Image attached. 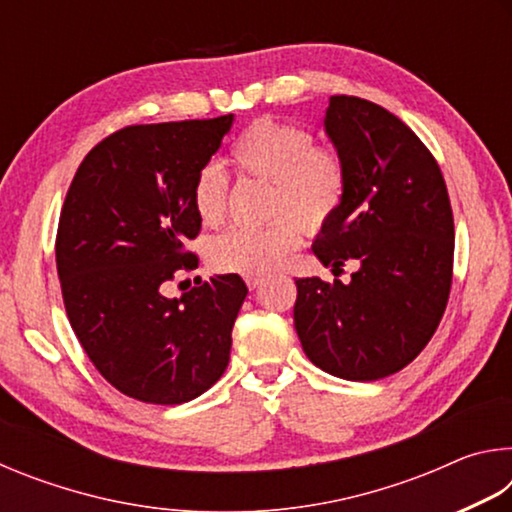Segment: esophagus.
Here are the masks:
<instances>
[{"label":"esophagus","mask_w":512,"mask_h":512,"mask_svg":"<svg viewBox=\"0 0 512 512\" xmlns=\"http://www.w3.org/2000/svg\"><path fill=\"white\" fill-rule=\"evenodd\" d=\"M246 284L255 291V289H259L264 284V277H246Z\"/></svg>","instance_id":"1"}]
</instances>
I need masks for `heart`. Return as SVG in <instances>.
<instances>
[{"instance_id":"b5f03b06","label":"heart","mask_w":512,"mask_h":512,"mask_svg":"<svg viewBox=\"0 0 512 512\" xmlns=\"http://www.w3.org/2000/svg\"><path fill=\"white\" fill-rule=\"evenodd\" d=\"M232 160L250 176L273 183V212L262 228H230L214 237L207 259L221 273L262 277L280 268L300 244V224L318 230L332 219L348 189V171L339 153L314 146L307 128L262 119L241 133ZM194 207L203 223L214 225L228 207V178L219 164H205L194 183Z\"/></svg>"}]
</instances>
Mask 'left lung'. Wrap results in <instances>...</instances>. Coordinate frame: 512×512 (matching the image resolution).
Wrapping results in <instances>:
<instances>
[{
	"instance_id": "left-lung-1",
	"label": "left lung",
	"mask_w": 512,
	"mask_h": 512,
	"mask_svg": "<svg viewBox=\"0 0 512 512\" xmlns=\"http://www.w3.org/2000/svg\"><path fill=\"white\" fill-rule=\"evenodd\" d=\"M323 128L348 171L343 203L314 239L332 273L296 280L298 339L309 361L348 381L393 375L418 357L447 307L454 216L438 162L402 119L377 103L329 97Z\"/></svg>"
}]
</instances>
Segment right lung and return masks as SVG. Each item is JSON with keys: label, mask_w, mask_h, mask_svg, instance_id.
Returning <instances> with one entry per match:
<instances>
[{"label": "right lung", "mask_w": 512, "mask_h": 512, "mask_svg": "<svg viewBox=\"0 0 512 512\" xmlns=\"http://www.w3.org/2000/svg\"><path fill=\"white\" fill-rule=\"evenodd\" d=\"M235 115L128 126L85 155L58 221L56 266L76 339L112 386L149 404L203 395L228 368L246 298L214 275L180 298L164 289L196 257L194 183Z\"/></svg>", "instance_id": "1"}]
</instances>
